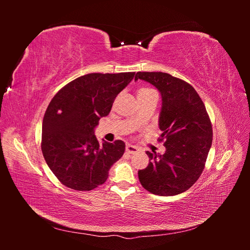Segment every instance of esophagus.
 I'll return each instance as SVG.
<instances>
[{"instance_id": "esophagus-1", "label": "esophagus", "mask_w": 250, "mask_h": 250, "mask_svg": "<svg viewBox=\"0 0 250 250\" xmlns=\"http://www.w3.org/2000/svg\"><path fill=\"white\" fill-rule=\"evenodd\" d=\"M139 151V149L135 147V146H132V145H127L126 146V152L127 153H130V154H134L137 153Z\"/></svg>"}]
</instances>
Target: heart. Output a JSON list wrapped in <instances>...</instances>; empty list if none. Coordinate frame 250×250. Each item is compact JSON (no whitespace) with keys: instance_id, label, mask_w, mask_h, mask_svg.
Segmentation results:
<instances>
[{"instance_id":"obj_1","label":"heart","mask_w":250,"mask_h":250,"mask_svg":"<svg viewBox=\"0 0 250 250\" xmlns=\"http://www.w3.org/2000/svg\"><path fill=\"white\" fill-rule=\"evenodd\" d=\"M151 93H154L153 89H151L149 87H141L138 90V98H142V97H145L150 95Z\"/></svg>"}]
</instances>
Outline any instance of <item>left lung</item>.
<instances>
[{"label":"left lung","mask_w":250,"mask_h":250,"mask_svg":"<svg viewBox=\"0 0 250 250\" xmlns=\"http://www.w3.org/2000/svg\"><path fill=\"white\" fill-rule=\"evenodd\" d=\"M155 86L162 96L158 127L166 142L164 154L147 151L150 162L139 171L150 193L174 196L188 190L200 177L213 142V129L201 98L188 82L163 72H138L134 80Z\"/></svg>","instance_id":"obj_1"}]
</instances>
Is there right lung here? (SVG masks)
Segmentation results:
<instances>
[{
	"mask_svg": "<svg viewBox=\"0 0 250 250\" xmlns=\"http://www.w3.org/2000/svg\"><path fill=\"white\" fill-rule=\"evenodd\" d=\"M134 75L87 74L67 83L51 100L42 120V151L65 187L93 190L106 181L111 166L124 154L123 141L100 144L95 128Z\"/></svg>",
	"mask_w": 250,
	"mask_h": 250,
	"instance_id": "1",
	"label": "right lung"
}]
</instances>
